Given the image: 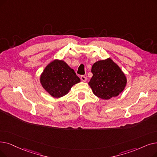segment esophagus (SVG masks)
Listing matches in <instances>:
<instances>
[{
  "instance_id": "1",
  "label": "esophagus",
  "mask_w": 157,
  "mask_h": 157,
  "mask_svg": "<svg viewBox=\"0 0 157 157\" xmlns=\"http://www.w3.org/2000/svg\"><path fill=\"white\" fill-rule=\"evenodd\" d=\"M80 78H81V80L83 81V82H85V81H86V77L85 76H81Z\"/></svg>"
}]
</instances>
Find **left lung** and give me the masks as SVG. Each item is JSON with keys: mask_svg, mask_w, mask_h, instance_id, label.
<instances>
[{"mask_svg": "<svg viewBox=\"0 0 157 157\" xmlns=\"http://www.w3.org/2000/svg\"><path fill=\"white\" fill-rule=\"evenodd\" d=\"M91 71L93 76L88 84L98 98L110 99L124 89L127 81L125 75L110 58L95 62Z\"/></svg>", "mask_w": 157, "mask_h": 157, "instance_id": "1", "label": "left lung"}]
</instances>
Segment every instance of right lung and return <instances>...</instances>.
<instances>
[{"instance_id": "1", "label": "right lung", "mask_w": 157, "mask_h": 157, "mask_svg": "<svg viewBox=\"0 0 157 157\" xmlns=\"http://www.w3.org/2000/svg\"><path fill=\"white\" fill-rule=\"evenodd\" d=\"M80 82L74 71L62 60H54L44 69L40 83L44 89L54 98L66 95L71 87Z\"/></svg>"}]
</instances>
